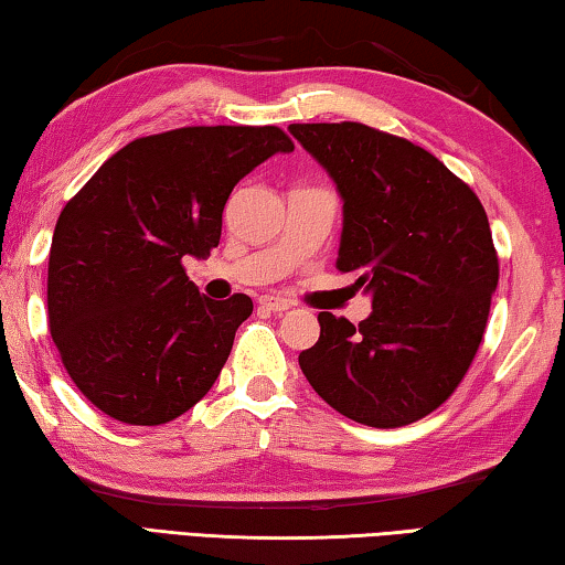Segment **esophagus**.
<instances>
[{
  "label": "esophagus",
  "instance_id": "obj_1",
  "mask_svg": "<svg viewBox=\"0 0 565 565\" xmlns=\"http://www.w3.org/2000/svg\"><path fill=\"white\" fill-rule=\"evenodd\" d=\"M260 308H265V310H270V312H285V310H290V300H285V298H277V295H263L260 300Z\"/></svg>",
  "mask_w": 565,
  "mask_h": 565
}]
</instances>
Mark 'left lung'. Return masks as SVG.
Instances as JSON below:
<instances>
[{
    "label": "left lung",
    "mask_w": 565,
    "mask_h": 565,
    "mask_svg": "<svg viewBox=\"0 0 565 565\" xmlns=\"http://www.w3.org/2000/svg\"><path fill=\"white\" fill-rule=\"evenodd\" d=\"M343 200L340 273L373 300L358 328L320 312L298 363L345 418L401 428L446 403L483 340L498 255L476 192L438 157L360 122L290 125Z\"/></svg>",
    "instance_id": "left-lung-1"
}]
</instances>
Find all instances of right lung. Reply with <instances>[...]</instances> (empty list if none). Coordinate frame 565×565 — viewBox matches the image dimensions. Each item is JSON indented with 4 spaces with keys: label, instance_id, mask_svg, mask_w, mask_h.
<instances>
[{
    "label": "right lung",
    "instance_id": "obj_1",
    "mask_svg": "<svg viewBox=\"0 0 565 565\" xmlns=\"http://www.w3.org/2000/svg\"><path fill=\"white\" fill-rule=\"evenodd\" d=\"M292 150L270 125L140 137L64 205L50 249V330L95 408L162 425L207 395L253 300L205 298L182 260L210 257L235 184Z\"/></svg>",
    "mask_w": 565,
    "mask_h": 565
}]
</instances>
